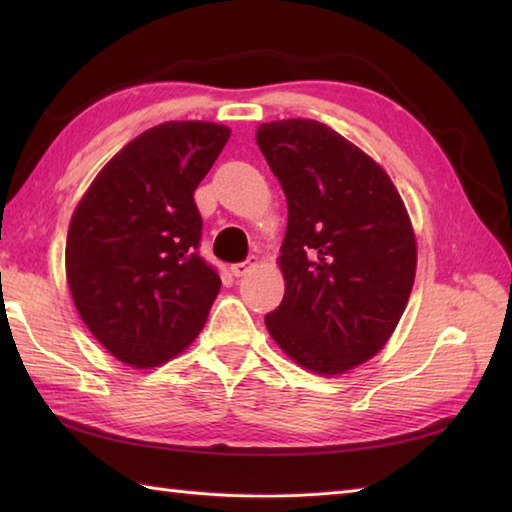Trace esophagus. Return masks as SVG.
<instances>
[{"mask_svg":"<svg viewBox=\"0 0 512 512\" xmlns=\"http://www.w3.org/2000/svg\"><path fill=\"white\" fill-rule=\"evenodd\" d=\"M257 262H259V259H257V255H250V257L246 259V262H239V264H233V266H231V273H233L235 277H244L246 273H250V268H253V266H257Z\"/></svg>","mask_w":512,"mask_h":512,"instance_id":"34e87169","label":"esophagus"}]
</instances>
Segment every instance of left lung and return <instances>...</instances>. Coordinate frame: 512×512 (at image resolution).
Segmentation results:
<instances>
[{
  "instance_id": "8db88e82",
  "label": "left lung",
  "mask_w": 512,
  "mask_h": 512,
  "mask_svg": "<svg viewBox=\"0 0 512 512\" xmlns=\"http://www.w3.org/2000/svg\"><path fill=\"white\" fill-rule=\"evenodd\" d=\"M288 202L286 292L266 328L292 361L345 374L383 350L407 308L416 237L385 169L310 118L257 127Z\"/></svg>"
}]
</instances>
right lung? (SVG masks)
Segmentation results:
<instances>
[{
  "label": "right lung",
  "mask_w": 512,
  "mask_h": 512,
  "mask_svg": "<svg viewBox=\"0 0 512 512\" xmlns=\"http://www.w3.org/2000/svg\"><path fill=\"white\" fill-rule=\"evenodd\" d=\"M231 129L171 121L107 162L74 209L65 273L83 323L107 352L156 367L200 334L220 275L200 257L193 193Z\"/></svg>",
  "instance_id": "obj_1"
}]
</instances>
